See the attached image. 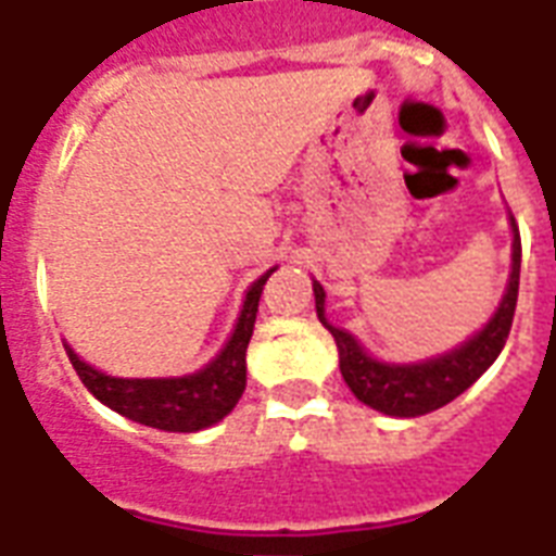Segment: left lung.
I'll list each match as a JSON object with an SVG mask.
<instances>
[{
	"mask_svg": "<svg viewBox=\"0 0 556 556\" xmlns=\"http://www.w3.org/2000/svg\"><path fill=\"white\" fill-rule=\"evenodd\" d=\"M516 226V220H513ZM519 270H521V238L516 226V241H513V274H509L507 294L492 315L483 330L475 339L459 344L451 353H442L435 359L418 362V365H389V362L371 359L359 344L339 327H332L324 318V289L320 282H312L315 289V309L320 324L332 332L336 348H339V368L351 392L362 404L380 409L397 418H415L451 404L454 397L466 392L468 386L486 371L497 359L501 348L507 344L513 315H516V300H519Z\"/></svg>",
	"mask_w": 556,
	"mask_h": 556,
	"instance_id": "8db88e82",
	"label": "left lung"
}]
</instances>
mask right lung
I'll use <instances>...</instances> for the list:
<instances>
[{"label":"right lung","mask_w":556,"mask_h":556,"mask_svg":"<svg viewBox=\"0 0 556 556\" xmlns=\"http://www.w3.org/2000/svg\"><path fill=\"white\" fill-rule=\"evenodd\" d=\"M270 274L274 270H267L265 277H258L250 286L232 339L226 341L224 351L217 353L203 371L188 374V377H159V380H123V377H109L90 368L88 362H81L70 351V344H64L70 362L79 374V380L85 382V389L97 401L138 425L167 430V433H194V430L217 425L224 415L232 413L238 397L244 394L247 344L256 324L258 298Z\"/></svg>","instance_id":"add662e5"}]
</instances>
